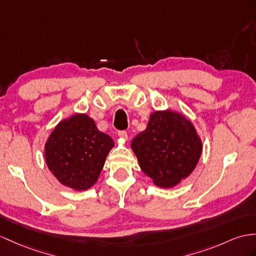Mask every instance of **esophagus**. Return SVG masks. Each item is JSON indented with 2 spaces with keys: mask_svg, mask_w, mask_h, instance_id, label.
I'll return each mask as SVG.
<instances>
[{
  "mask_svg": "<svg viewBox=\"0 0 256 256\" xmlns=\"http://www.w3.org/2000/svg\"><path fill=\"white\" fill-rule=\"evenodd\" d=\"M118 136H120V139H122L124 141H126L128 139V136L127 132H124V130H122V132H118Z\"/></svg>",
  "mask_w": 256,
  "mask_h": 256,
  "instance_id": "esophagus-1",
  "label": "esophagus"
}]
</instances>
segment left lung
<instances>
[{
    "label": "left lung",
    "mask_w": 256,
    "mask_h": 256,
    "mask_svg": "<svg viewBox=\"0 0 256 256\" xmlns=\"http://www.w3.org/2000/svg\"><path fill=\"white\" fill-rule=\"evenodd\" d=\"M202 148L192 122L170 110L152 113L146 129L132 141L142 172L160 188H172L190 176Z\"/></svg>",
    "instance_id": "left-lung-1"
}]
</instances>
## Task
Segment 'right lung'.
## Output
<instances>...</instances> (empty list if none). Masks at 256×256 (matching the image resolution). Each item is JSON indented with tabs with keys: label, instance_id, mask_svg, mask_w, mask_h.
Listing matches in <instances>:
<instances>
[{
	"label": "right lung",
	"instance_id": "add662e5",
	"mask_svg": "<svg viewBox=\"0 0 256 256\" xmlns=\"http://www.w3.org/2000/svg\"><path fill=\"white\" fill-rule=\"evenodd\" d=\"M114 141L98 129L86 114H74L58 122L48 136L44 156L56 179L76 191L88 190L98 182Z\"/></svg>",
	"mask_w": 256,
	"mask_h": 256
}]
</instances>
